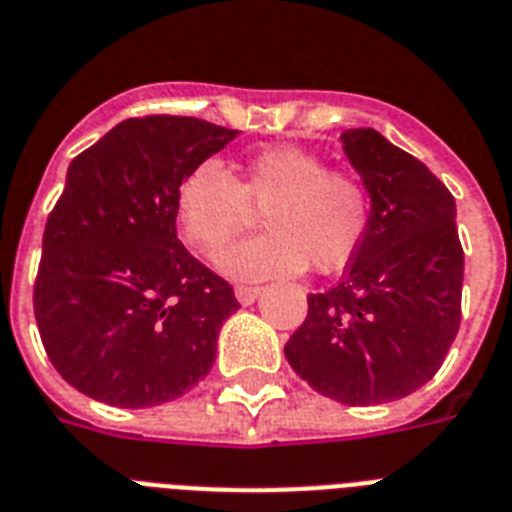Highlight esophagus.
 Returning <instances> with one entry per match:
<instances>
[{
	"label": "esophagus",
	"instance_id": "esophagus-1",
	"mask_svg": "<svg viewBox=\"0 0 512 512\" xmlns=\"http://www.w3.org/2000/svg\"><path fill=\"white\" fill-rule=\"evenodd\" d=\"M260 294H263V289H260V286H236V299H239V305H244V307L255 305Z\"/></svg>",
	"mask_w": 512,
	"mask_h": 512
}]
</instances>
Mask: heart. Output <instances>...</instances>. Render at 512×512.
<instances>
[{"label": "heart", "mask_w": 512, "mask_h": 512, "mask_svg": "<svg viewBox=\"0 0 512 512\" xmlns=\"http://www.w3.org/2000/svg\"><path fill=\"white\" fill-rule=\"evenodd\" d=\"M263 210V236L239 242L220 257L228 276L260 281L310 268L331 273L350 263L371 223V194L350 173L326 170L299 147H270L249 157L231 178L218 162L186 173L176 218L186 242L218 255Z\"/></svg>", "instance_id": "obj_1"}]
</instances>
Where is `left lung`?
<instances>
[{
    "mask_svg": "<svg viewBox=\"0 0 512 512\" xmlns=\"http://www.w3.org/2000/svg\"><path fill=\"white\" fill-rule=\"evenodd\" d=\"M342 147L371 194L368 234L342 281L307 297L284 355L328 400L381 405L431 381L458 336V210L421 160L373 128L344 131Z\"/></svg>",
    "mask_w": 512,
    "mask_h": 512,
    "instance_id": "obj_1",
    "label": "left lung"
}]
</instances>
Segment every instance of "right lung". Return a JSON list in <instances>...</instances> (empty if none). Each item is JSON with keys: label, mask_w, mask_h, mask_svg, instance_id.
I'll use <instances>...</instances> for the list:
<instances>
[{"label": "right lung", "mask_w": 512, "mask_h": 512, "mask_svg": "<svg viewBox=\"0 0 512 512\" xmlns=\"http://www.w3.org/2000/svg\"><path fill=\"white\" fill-rule=\"evenodd\" d=\"M239 131L199 118L123 120L70 162L44 228L33 313L70 386L115 407H155L213 368L231 284L176 234L189 170Z\"/></svg>", "instance_id": "right-lung-1"}]
</instances>
